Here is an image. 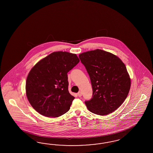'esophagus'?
Wrapping results in <instances>:
<instances>
[{
  "label": "esophagus",
  "instance_id": "obj_1",
  "mask_svg": "<svg viewBox=\"0 0 153 153\" xmlns=\"http://www.w3.org/2000/svg\"><path fill=\"white\" fill-rule=\"evenodd\" d=\"M77 95L79 97H81L82 96V93L81 91H79V93H77Z\"/></svg>",
  "mask_w": 153,
  "mask_h": 153
}]
</instances>
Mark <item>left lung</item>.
I'll return each mask as SVG.
<instances>
[{"label": "left lung", "mask_w": 153, "mask_h": 153, "mask_svg": "<svg viewBox=\"0 0 153 153\" xmlns=\"http://www.w3.org/2000/svg\"><path fill=\"white\" fill-rule=\"evenodd\" d=\"M90 76L93 97L85 102L89 111L105 116L116 111L125 100L131 79L125 65L109 52L96 49L79 55Z\"/></svg>", "instance_id": "1"}]
</instances>
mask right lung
<instances>
[{
    "mask_svg": "<svg viewBox=\"0 0 153 153\" xmlns=\"http://www.w3.org/2000/svg\"><path fill=\"white\" fill-rule=\"evenodd\" d=\"M79 62L75 54L56 51L33 67L26 79V93L36 111L42 116L58 117L70 110L74 97L68 91L67 73Z\"/></svg>",
    "mask_w": 153,
    "mask_h": 153,
    "instance_id": "add662e5",
    "label": "right lung"
}]
</instances>
